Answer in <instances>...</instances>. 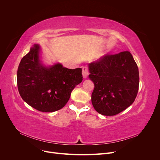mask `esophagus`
<instances>
[{"instance_id":"34e87169","label":"esophagus","mask_w":160,"mask_h":160,"mask_svg":"<svg viewBox=\"0 0 160 160\" xmlns=\"http://www.w3.org/2000/svg\"><path fill=\"white\" fill-rule=\"evenodd\" d=\"M82 75H83V77L84 78H86L87 77V76L89 75L88 68L86 66H84L82 67Z\"/></svg>"}]
</instances>
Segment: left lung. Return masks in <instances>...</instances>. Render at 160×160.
Masks as SVG:
<instances>
[{"label": "left lung", "mask_w": 160, "mask_h": 160, "mask_svg": "<svg viewBox=\"0 0 160 160\" xmlns=\"http://www.w3.org/2000/svg\"><path fill=\"white\" fill-rule=\"evenodd\" d=\"M89 78L94 83L92 105L104 116H113L124 111L138 93V66L128 51L106 54L89 64Z\"/></svg>", "instance_id": "obj_1"}]
</instances>
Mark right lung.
<instances>
[{
    "label": "right lung",
    "instance_id": "right-lung-1",
    "mask_svg": "<svg viewBox=\"0 0 160 160\" xmlns=\"http://www.w3.org/2000/svg\"><path fill=\"white\" fill-rule=\"evenodd\" d=\"M35 45L21 60L17 72L19 93L28 104L42 112H54L68 102L83 80L82 68L68 69L61 64L46 68L40 64Z\"/></svg>",
    "mask_w": 160,
    "mask_h": 160
}]
</instances>
